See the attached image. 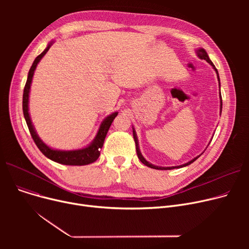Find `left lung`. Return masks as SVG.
Wrapping results in <instances>:
<instances>
[{
  "label": "left lung",
  "mask_w": 249,
  "mask_h": 249,
  "mask_svg": "<svg viewBox=\"0 0 249 249\" xmlns=\"http://www.w3.org/2000/svg\"><path fill=\"white\" fill-rule=\"evenodd\" d=\"M196 53H197V55H198V57L199 58H201V59H205L209 64L211 65V67L214 69V71H216V73H217V78H218V82H219V89H220V77H219V73H218V71L216 70V68H215V65H214V63L211 61V59L209 58V55H208V53L206 52V50L204 49V48H202V47H200V48H197L196 49ZM220 90V89H219ZM219 98H220V115H221V113H222V97H221V93H219ZM132 130H133V137H134V141H135V144H136V152H137V156H138V159L140 160V161L143 163V164H145L146 166H148V167H151V168H154V169H162V171H167V169H174V168H180V167H184V166H187V165H190L191 163H193L196 160H198L200 156L204 153V151L200 154V155H198V156H196V158H194L193 160H191L190 161H188V162H186V163H184V164H180V165H177V166H159V165H154V164H152V163H150L149 161H147L144 158H143V155L141 154V151H140V149H139V143H138V138H137V134H136V131H135V129H134V127L132 126ZM212 140V139H211ZM209 144H210V142H209ZM208 144V145H209ZM208 147V146H207ZM206 150V149H205Z\"/></svg>",
  "instance_id": "8db88e82"
}]
</instances>
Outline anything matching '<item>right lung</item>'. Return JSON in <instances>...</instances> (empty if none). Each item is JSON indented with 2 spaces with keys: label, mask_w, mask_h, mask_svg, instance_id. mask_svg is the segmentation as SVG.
<instances>
[{
  "label": "right lung",
  "mask_w": 249,
  "mask_h": 249,
  "mask_svg": "<svg viewBox=\"0 0 249 249\" xmlns=\"http://www.w3.org/2000/svg\"><path fill=\"white\" fill-rule=\"evenodd\" d=\"M53 43H54L53 40L48 43L47 47L43 50L42 53H40L35 58V60L33 61L32 67L29 70L27 82H26V85L24 88V93H23L24 118L26 120V123H27L30 134L35 142V144L37 145L39 150H40L47 159L53 160L55 162L61 163V164H65V165H87V164L95 162L99 159V156L101 154V148L104 145L105 138H106V135L109 131V128H110L113 120L118 115V112H114L105 118L99 127L97 135L94 138V140L84 148L75 149V150H60V149L51 148L47 144H45V143L41 140V138L38 136L36 130L34 128V125L32 123V120H31L30 113H29V94H30L31 84H32V78H33L34 71L36 70L37 64L46 54V52L49 50L50 46Z\"/></svg>",
  "instance_id": "1"
}]
</instances>
